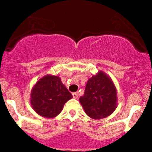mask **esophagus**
Instances as JSON below:
<instances>
[{
    "label": "esophagus",
    "mask_w": 152,
    "mask_h": 152,
    "mask_svg": "<svg viewBox=\"0 0 152 152\" xmlns=\"http://www.w3.org/2000/svg\"><path fill=\"white\" fill-rule=\"evenodd\" d=\"M72 95H73V97L74 99H78V94L76 93H73Z\"/></svg>",
    "instance_id": "esophagus-1"
}]
</instances>
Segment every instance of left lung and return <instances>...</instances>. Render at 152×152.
Segmentation results:
<instances>
[{"instance_id": "obj_1", "label": "left lung", "mask_w": 152, "mask_h": 152, "mask_svg": "<svg viewBox=\"0 0 152 152\" xmlns=\"http://www.w3.org/2000/svg\"><path fill=\"white\" fill-rule=\"evenodd\" d=\"M79 101L89 117L104 118L111 115L117 106L115 87L105 73L99 72L87 81L84 96Z\"/></svg>"}]
</instances>
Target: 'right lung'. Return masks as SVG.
I'll return each instance as SVG.
<instances>
[{"mask_svg": "<svg viewBox=\"0 0 152 152\" xmlns=\"http://www.w3.org/2000/svg\"><path fill=\"white\" fill-rule=\"evenodd\" d=\"M31 97L34 111L42 117L50 118L61 113L64 104L73 96L59 76L48 75L37 82Z\"/></svg>", "mask_w": 152, "mask_h": 152, "instance_id": "1", "label": "right lung"}]
</instances>
